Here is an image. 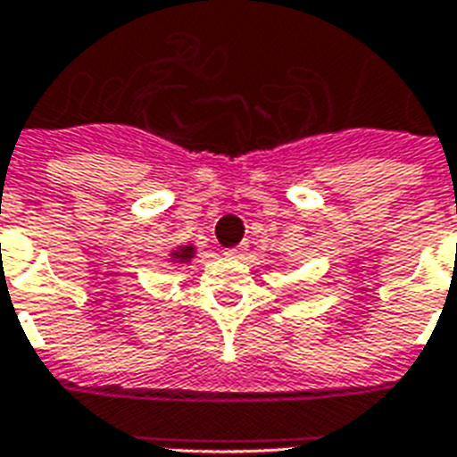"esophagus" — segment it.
<instances>
[{"instance_id":"1","label":"esophagus","mask_w":457,"mask_h":457,"mask_svg":"<svg viewBox=\"0 0 457 457\" xmlns=\"http://www.w3.org/2000/svg\"><path fill=\"white\" fill-rule=\"evenodd\" d=\"M245 250H247V245L243 243V245H236V247H228V250H224V254L226 257H233V260H240V257L245 254Z\"/></svg>"}]
</instances>
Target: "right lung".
Masks as SVG:
<instances>
[{"instance_id": "add662e5", "label": "right lung", "mask_w": 457, "mask_h": 457, "mask_svg": "<svg viewBox=\"0 0 457 457\" xmlns=\"http://www.w3.org/2000/svg\"><path fill=\"white\" fill-rule=\"evenodd\" d=\"M195 257V247L193 245H180L179 250L171 253V262H190Z\"/></svg>"}]
</instances>
